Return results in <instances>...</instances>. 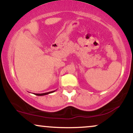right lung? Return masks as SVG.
I'll list each match as a JSON object with an SVG mask.
<instances>
[{
  "mask_svg": "<svg viewBox=\"0 0 133 133\" xmlns=\"http://www.w3.org/2000/svg\"><path fill=\"white\" fill-rule=\"evenodd\" d=\"M55 91H51V92H45V93H41V94H34L36 96H44V95H47V94H51V93L54 92Z\"/></svg>",
  "mask_w": 133,
  "mask_h": 133,
  "instance_id": "obj_1",
  "label": "right lung"
}]
</instances>
